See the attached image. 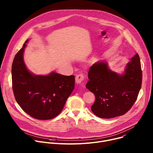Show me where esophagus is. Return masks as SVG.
<instances>
[{"mask_svg":"<svg viewBox=\"0 0 153 153\" xmlns=\"http://www.w3.org/2000/svg\"><path fill=\"white\" fill-rule=\"evenodd\" d=\"M76 82L77 83H81L85 80V76L83 74H80L76 76Z\"/></svg>","mask_w":153,"mask_h":153,"instance_id":"1","label":"esophagus"}]
</instances>
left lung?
<instances>
[{
    "mask_svg": "<svg viewBox=\"0 0 153 153\" xmlns=\"http://www.w3.org/2000/svg\"><path fill=\"white\" fill-rule=\"evenodd\" d=\"M88 77L86 88L96 97L92 112L103 119L122 116L134 105L142 86L139 56L137 53L131 59L123 74L111 71L107 62L101 61L90 67Z\"/></svg>",
    "mask_w": 153,
    "mask_h": 153,
    "instance_id": "8db88e82",
    "label": "left lung"
}]
</instances>
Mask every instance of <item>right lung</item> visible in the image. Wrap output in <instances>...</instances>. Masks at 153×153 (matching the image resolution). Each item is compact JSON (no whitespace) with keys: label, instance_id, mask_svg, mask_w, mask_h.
I'll return each mask as SVG.
<instances>
[{"label":"right lung","instance_id":"right-lung-1","mask_svg":"<svg viewBox=\"0 0 153 153\" xmlns=\"http://www.w3.org/2000/svg\"><path fill=\"white\" fill-rule=\"evenodd\" d=\"M27 40L16 54L12 64V85L16 102L31 117L49 120L60 113L74 88V76L52 72L47 76L31 73L27 68L23 54Z\"/></svg>","mask_w":153,"mask_h":153}]
</instances>
